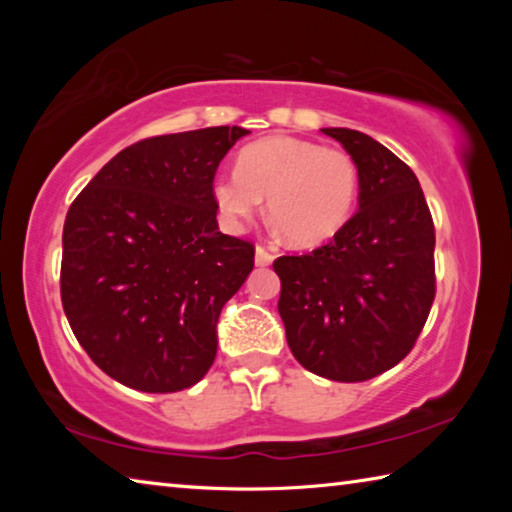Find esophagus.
Wrapping results in <instances>:
<instances>
[{"mask_svg":"<svg viewBox=\"0 0 512 512\" xmlns=\"http://www.w3.org/2000/svg\"><path fill=\"white\" fill-rule=\"evenodd\" d=\"M271 262H273V253H271V250L257 246V250H255V264H257V266H268Z\"/></svg>","mask_w":512,"mask_h":512,"instance_id":"34e87169","label":"esophagus"}]
</instances>
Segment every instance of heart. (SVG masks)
I'll return each mask as SVG.
<instances>
[{"label":"heart","mask_w":512,"mask_h":512,"mask_svg":"<svg viewBox=\"0 0 512 512\" xmlns=\"http://www.w3.org/2000/svg\"><path fill=\"white\" fill-rule=\"evenodd\" d=\"M212 189L230 228L239 230L268 196V214L289 244L314 248L348 225L359 196V169L341 149L275 135L248 144L237 169L219 173Z\"/></svg>","instance_id":"1"}]
</instances>
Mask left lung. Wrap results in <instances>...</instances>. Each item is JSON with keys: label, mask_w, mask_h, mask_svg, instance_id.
Returning <instances> with one entry per match:
<instances>
[{"label": "left lung", "mask_w": 512, "mask_h": 512, "mask_svg": "<svg viewBox=\"0 0 512 512\" xmlns=\"http://www.w3.org/2000/svg\"><path fill=\"white\" fill-rule=\"evenodd\" d=\"M359 169V212L329 244L273 262L287 343L302 368L366 381L413 350L436 298V230L422 187L395 153L350 128H323Z\"/></svg>", "instance_id": "obj_1"}]
</instances>
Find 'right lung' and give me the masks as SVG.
I'll list each match as a JSON object with an SVG mask.
<instances>
[{"instance_id": "1", "label": "right lung", "mask_w": 512, "mask_h": 512, "mask_svg": "<svg viewBox=\"0 0 512 512\" xmlns=\"http://www.w3.org/2000/svg\"><path fill=\"white\" fill-rule=\"evenodd\" d=\"M241 126L146 137L69 205L60 300L88 357L142 393L194 386L216 357L225 302L255 266L216 223L214 176Z\"/></svg>"}]
</instances>
